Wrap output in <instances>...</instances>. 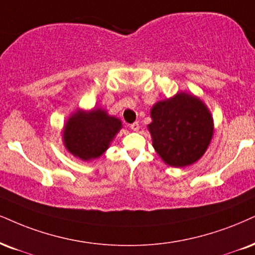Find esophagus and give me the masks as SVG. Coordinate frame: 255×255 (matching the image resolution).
I'll list each match as a JSON object with an SVG mask.
<instances>
[{"label": "esophagus", "instance_id": "obj_1", "mask_svg": "<svg viewBox=\"0 0 255 255\" xmlns=\"http://www.w3.org/2000/svg\"><path fill=\"white\" fill-rule=\"evenodd\" d=\"M130 128H132L133 131H138V130H139V124H138V122H134V123H132V124L130 125Z\"/></svg>", "mask_w": 255, "mask_h": 255}]
</instances>
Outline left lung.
<instances>
[{"instance_id":"1","label":"left lung","mask_w":255,"mask_h":255,"mask_svg":"<svg viewBox=\"0 0 255 255\" xmlns=\"http://www.w3.org/2000/svg\"><path fill=\"white\" fill-rule=\"evenodd\" d=\"M147 125L152 145L165 164L183 168L199 161L206 152L214 123L202 100L185 92L152 106Z\"/></svg>"}]
</instances>
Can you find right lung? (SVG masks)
Returning a JSON list of instances; mask_svg holds the SVG:
<instances>
[{"label":"right lung","instance_id":"right-lung-1","mask_svg":"<svg viewBox=\"0 0 255 255\" xmlns=\"http://www.w3.org/2000/svg\"><path fill=\"white\" fill-rule=\"evenodd\" d=\"M121 128L122 122L109 116L105 110H78L66 122L62 139L72 155L83 161H91L109 149Z\"/></svg>","mask_w":255,"mask_h":255}]
</instances>
